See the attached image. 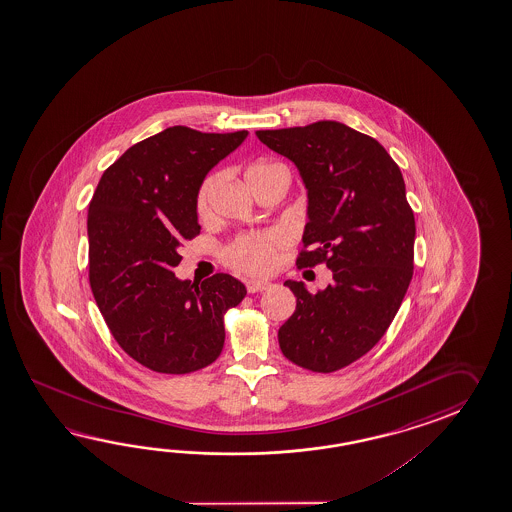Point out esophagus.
<instances>
[{"label": "esophagus", "mask_w": 512, "mask_h": 512, "mask_svg": "<svg viewBox=\"0 0 512 512\" xmlns=\"http://www.w3.org/2000/svg\"><path fill=\"white\" fill-rule=\"evenodd\" d=\"M269 285L271 283L265 282V280H249L247 282V291L249 293H260V291H265Z\"/></svg>", "instance_id": "obj_1"}]
</instances>
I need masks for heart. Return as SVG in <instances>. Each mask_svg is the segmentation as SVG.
<instances>
[{
  "label": "heart",
  "mask_w": 512,
  "mask_h": 512,
  "mask_svg": "<svg viewBox=\"0 0 512 512\" xmlns=\"http://www.w3.org/2000/svg\"><path fill=\"white\" fill-rule=\"evenodd\" d=\"M278 164L260 163L252 164L247 170V179H251L254 175L265 174L272 168H276ZM212 179H208L205 185L201 186L199 194H197V212L199 216H207L208 199H210V190H212ZM283 243V238L278 232H267V234H258V236H241L236 241H232L229 247L225 249V261L240 269V271L260 272L271 271L274 261H276V249Z\"/></svg>",
  "instance_id": "1"
}]
</instances>
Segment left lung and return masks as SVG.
Segmentation results:
<instances>
[{"instance_id": "1", "label": "left lung", "mask_w": 512, "mask_h": 512, "mask_svg": "<svg viewBox=\"0 0 512 512\" xmlns=\"http://www.w3.org/2000/svg\"><path fill=\"white\" fill-rule=\"evenodd\" d=\"M256 135L293 161L307 190V251L296 265L326 263L333 272L316 294L283 283L296 309L278 331L280 349L305 370H340L381 340L414 274L415 219L403 174L379 142L337 120Z\"/></svg>"}]
</instances>
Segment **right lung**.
<instances>
[{
    "mask_svg": "<svg viewBox=\"0 0 512 512\" xmlns=\"http://www.w3.org/2000/svg\"><path fill=\"white\" fill-rule=\"evenodd\" d=\"M247 135L172 126L133 144L98 181L87 212L89 283L120 348L150 370L212 364L225 344L223 315L247 294L225 272L203 283L174 274L181 245L201 230L199 188Z\"/></svg>",
    "mask_w": 512,
    "mask_h": 512,
    "instance_id": "1",
    "label": "right lung"
}]
</instances>
